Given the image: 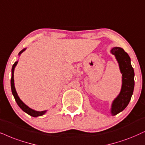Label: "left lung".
<instances>
[{
  "label": "left lung",
  "instance_id": "8db88e82",
  "mask_svg": "<svg viewBox=\"0 0 145 145\" xmlns=\"http://www.w3.org/2000/svg\"><path fill=\"white\" fill-rule=\"evenodd\" d=\"M118 61L122 76L121 90L112 103L110 113L112 116L124 110L131 101L135 87V72L131 63V58L121 47H113L110 51Z\"/></svg>",
  "mask_w": 145,
  "mask_h": 145
}]
</instances>
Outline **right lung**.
<instances>
[{"instance_id":"1","label":"right lung","mask_w":145,"mask_h":145,"mask_svg":"<svg viewBox=\"0 0 145 145\" xmlns=\"http://www.w3.org/2000/svg\"><path fill=\"white\" fill-rule=\"evenodd\" d=\"M25 49H26V48L23 49V50H21V51H20L19 54V56H20V55H21L22 53L23 52V51H25ZM17 63H18V61H16L14 62L13 65H12V71H12L11 80H10V86H11L12 94V95H13L14 99H15V101L16 102V104H18V106H19V107L21 108L23 110L24 112H25L28 114L30 115V116H31L33 117H37V116H42V115H43L44 114L46 113L47 110L39 112V111H36V110H35L30 108L28 106H27L26 104L24 103V102L22 101L21 99H20L19 96H18L17 93H16L15 87H14V68H15L16 65H17Z\"/></svg>"}]
</instances>
